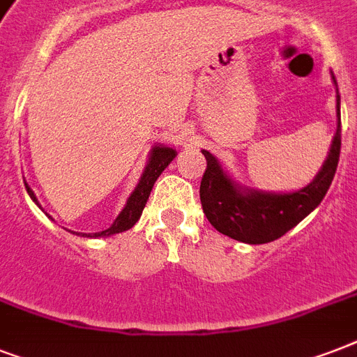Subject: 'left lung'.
<instances>
[{"label": "left lung", "instance_id": "1", "mask_svg": "<svg viewBox=\"0 0 357 357\" xmlns=\"http://www.w3.org/2000/svg\"><path fill=\"white\" fill-rule=\"evenodd\" d=\"M333 77V75H332ZM335 83V77H333ZM337 86V83H335ZM207 168L200 183V200L213 228L248 244H265L285 235L302 222L326 196L341 153V113L337 92V131L321 172L307 187L294 192H263L244 189L224 172L217 157L207 150Z\"/></svg>", "mask_w": 357, "mask_h": 357}]
</instances>
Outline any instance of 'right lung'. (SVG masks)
Instances as JSON below:
<instances>
[{"mask_svg": "<svg viewBox=\"0 0 357 357\" xmlns=\"http://www.w3.org/2000/svg\"><path fill=\"white\" fill-rule=\"evenodd\" d=\"M174 157H176V150H172V148H168V146L162 144L153 146V148H151L150 159H148V165H146L144 172L140 176V181L139 185H137V189L133 190V195L129 196L128 204H126L122 213L116 217V220L111 224V228L103 229V231H98V234H83V237H85V235L86 237H109V235L122 234L126 229L133 228L135 224H137V220L140 218V215H142V209H144L146 202L150 198L153 183H155L157 178L161 176L162 170L170 165V161H172ZM25 189L29 192L31 200L38 206V200H36L35 192L29 189V185H25ZM72 234H75V231H72Z\"/></svg>", "mask_w": 357, "mask_h": 357, "instance_id": "add662e5", "label": "right lung"}]
</instances>
